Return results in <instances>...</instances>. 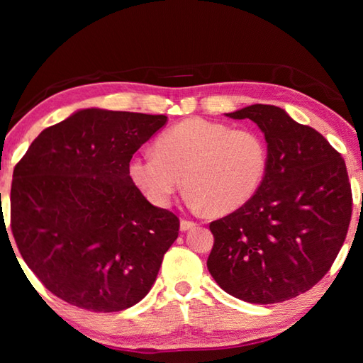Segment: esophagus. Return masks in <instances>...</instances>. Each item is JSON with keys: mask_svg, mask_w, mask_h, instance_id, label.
I'll return each instance as SVG.
<instances>
[{"mask_svg": "<svg viewBox=\"0 0 363 363\" xmlns=\"http://www.w3.org/2000/svg\"><path fill=\"white\" fill-rule=\"evenodd\" d=\"M179 228H181L182 233H186V230H190V229L196 228V223H194V221H189V220H181V225H179Z\"/></svg>", "mask_w": 363, "mask_h": 363, "instance_id": "34e87169", "label": "esophagus"}]
</instances>
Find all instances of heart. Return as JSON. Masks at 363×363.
Segmentation results:
<instances>
[{
  "instance_id": "b5f03b06",
  "label": "heart",
  "mask_w": 363,
  "mask_h": 363,
  "mask_svg": "<svg viewBox=\"0 0 363 363\" xmlns=\"http://www.w3.org/2000/svg\"><path fill=\"white\" fill-rule=\"evenodd\" d=\"M268 169V145L254 129L191 117L167 129L156 151L137 154L129 176L148 201L168 207L181 187L195 209L225 215L257 194Z\"/></svg>"
}]
</instances>
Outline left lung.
I'll return each mask as SVG.
<instances>
[{
	"mask_svg": "<svg viewBox=\"0 0 363 363\" xmlns=\"http://www.w3.org/2000/svg\"><path fill=\"white\" fill-rule=\"evenodd\" d=\"M225 115L259 126L268 169L248 203L211 223L207 268L229 295L282 303L312 289L345 242L352 212L345 160L318 130L281 107L252 104Z\"/></svg>",
	"mask_w": 363,
	"mask_h": 363,
	"instance_id": "obj_1",
	"label": "left lung"
}]
</instances>
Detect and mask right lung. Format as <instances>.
I'll list each match as a JSON object with an SVG mask.
<instances>
[{
    "mask_svg": "<svg viewBox=\"0 0 363 363\" xmlns=\"http://www.w3.org/2000/svg\"><path fill=\"white\" fill-rule=\"evenodd\" d=\"M167 121L81 109L43 129L15 165L13 238L26 265L68 304L118 312L151 290L179 218L142 195L129 162Z\"/></svg>",
    "mask_w": 363,
    "mask_h": 363,
    "instance_id": "1",
    "label": "right lung"
}]
</instances>
